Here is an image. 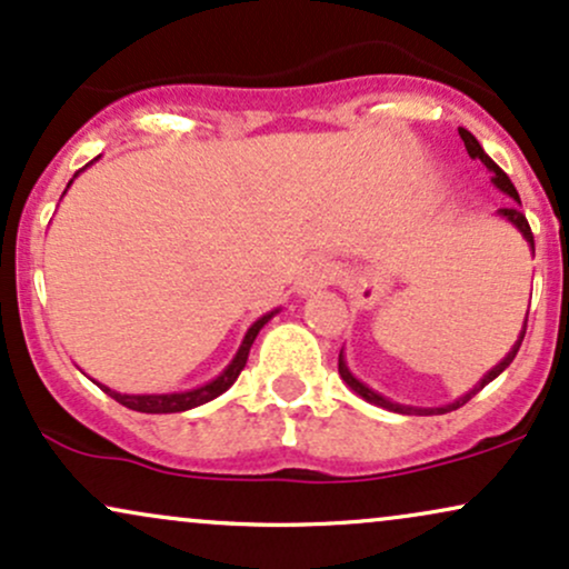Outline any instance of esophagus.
I'll return each mask as SVG.
<instances>
[{"label": "esophagus", "mask_w": 569, "mask_h": 569, "mask_svg": "<svg viewBox=\"0 0 569 569\" xmlns=\"http://www.w3.org/2000/svg\"><path fill=\"white\" fill-rule=\"evenodd\" d=\"M336 277H338V269L330 263V260H311V263L303 269V277H300V292L319 290V287L330 284Z\"/></svg>", "instance_id": "34e87169"}]
</instances>
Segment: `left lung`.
Wrapping results in <instances>:
<instances>
[{"instance_id": "1", "label": "left lung", "mask_w": 569, "mask_h": 569, "mask_svg": "<svg viewBox=\"0 0 569 569\" xmlns=\"http://www.w3.org/2000/svg\"><path fill=\"white\" fill-rule=\"evenodd\" d=\"M458 132H460V138H463V143H466V151H469V157H471V159H479V162L487 164V170H492V176H496V178H492V180H496V186H498V189H503L506 193H509V197H513V199H517V202H519V193H517V189H513V183H511V180H509V176H506V172L500 170V167H498L496 162H492L490 157H487L482 146H479V140L473 138L469 130H463V127H460ZM500 216H503V218H509L511 223L517 226V229L525 233V239H527V242H530L532 252H536V239H532V229H530V223H527L525 212L519 210V207H500ZM525 332H527V325L522 327V336H519L517 346H513V349L509 351V357H506L503 362H500L498 367H492V370L487 372V376L482 378V383H479V386H473V389H471L469 393H466V397H460L458 402H452V405H447V407H431V410H416V407H402V405H397V402H389V399H383V397H380V393H376V391H370V389H367L365 383H359V380L351 376V372H349V367H346V362H343V353H340V357H338V372H340V378H343L346 383H349L351 389L359 393V397L367 399V402L378 405V407H386V410H393V412H407V416H410V412H416V416H445V412H450V410H458V407H463V405L469 402V399L473 397V393H479V391H482L485 386L490 383L492 378H498L500 372H503L506 367H509V365L513 362V357H517L519 346H522V340H525Z\"/></svg>"}]
</instances>
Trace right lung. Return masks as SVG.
Returning a JSON list of instances; mask_svg holds the SVG:
<instances>
[{
    "label": "right lung",
    "mask_w": 569,
    "mask_h": 569,
    "mask_svg": "<svg viewBox=\"0 0 569 569\" xmlns=\"http://www.w3.org/2000/svg\"><path fill=\"white\" fill-rule=\"evenodd\" d=\"M273 317V313H266V317H260L256 325L247 330V336L242 340V346H239L237 357H233V362L226 367L220 376L212 380V383L202 386V389H193V391H186V393H119V391H111L106 389V386H100L109 397L117 399L119 405L130 407V410H138V412H183V410H191V407H199L204 402H210V399H216L223 393L229 386L233 383V380L239 378V372L244 370L247 365V353H250V346L252 340H256V336L260 332V327H263L269 319Z\"/></svg>",
    "instance_id": "add662e5"
}]
</instances>
